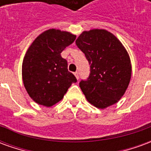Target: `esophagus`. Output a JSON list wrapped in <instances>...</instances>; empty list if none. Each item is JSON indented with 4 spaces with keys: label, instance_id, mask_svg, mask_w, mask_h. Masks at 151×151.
I'll list each match as a JSON object with an SVG mask.
<instances>
[{
    "label": "esophagus",
    "instance_id": "esophagus-1",
    "mask_svg": "<svg viewBox=\"0 0 151 151\" xmlns=\"http://www.w3.org/2000/svg\"><path fill=\"white\" fill-rule=\"evenodd\" d=\"M74 75H75V77L77 78H78V79L79 78V73H78V71H76V72L74 73Z\"/></svg>",
    "mask_w": 151,
    "mask_h": 151
}]
</instances>
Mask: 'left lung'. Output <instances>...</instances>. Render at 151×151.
<instances>
[{
    "instance_id": "8db88e82",
    "label": "left lung",
    "mask_w": 151,
    "mask_h": 151,
    "mask_svg": "<svg viewBox=\"0 0 151 151\" xmlns=\"http://www.w3.org/2000/svg\"><path fill=\"white\" fill-rule=\"evenodd\" d=\"M76 44L91 65L87 79L79 82L86 99L102 109L116 104L126 91L132 72L122 43L110 32L95 29L82 32Z\"/></svg>"
}]
</instances>
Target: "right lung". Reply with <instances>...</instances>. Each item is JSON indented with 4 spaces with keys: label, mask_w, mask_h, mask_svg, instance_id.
<instances>
[{
    "label": "right lung",
    "mask_w": 151,
    "mask_h": 151,
    "mask_svg": "<svg viewBox=\"0 0 151 151\" xmlns=\"http://www.w3.org/2000/svg\"><path fill=\"white\" fill-rule=\"evenodd\" d=\"M69 32L50 29L40 35L26 53L22 80L31 98L40 105L51 107L64 97L75 76L60 53L75 40Z\"/></svg>",
    "instance_id": "1"
}]
</instances>
